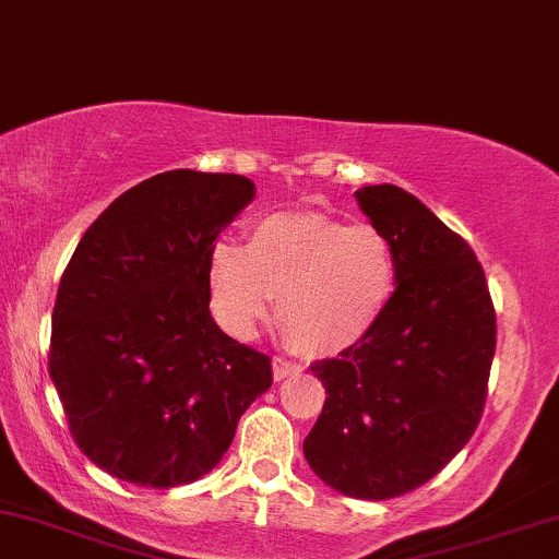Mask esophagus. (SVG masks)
Segmentation results:
<instances>
[{
    "label": "esophagus",
    "instance_id": "1",
    "mask_svg": "<svg viewBox=\"0 0 559 559\" xmlns=\"http://www.w3.org/2000/svg\"><path fill=\"white\" fill-rule=\"evenodd\" d=\"M301 370L299 362L286 360V357H273V378L275 381H284L288 376H297Z\"/></svg>",
    "mask_w": 559,
    "mask_h": 559
}]
</instances>
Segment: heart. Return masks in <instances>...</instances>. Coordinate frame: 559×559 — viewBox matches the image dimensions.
Instances as JSON below:
<instances>
[{
  "label": "heart",
  "mask_w": 559,
  "mask_h": 559,
  "mask_svg": "<svg viewBox=\"0 0 559 559\" xmlns=\"http://www.w3.org/2000/svg\"><path fill=\"white\" fill-rule=\"evenodd\" d=\"M396 288V254L383 230L318 213L260 217L247 247L217 241L207 258L210 307L236 338H252L278 297L286 338L307 355L360 344Z\"/></svg>",
  "instance_id": "heart-1"
}]
</instances>
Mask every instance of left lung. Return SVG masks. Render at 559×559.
<instances>
[{
	"instance_id": "8db88e82",
	"label": "left lung",
	"mask_w": 559,
	"mask_h": 559,
	"mask_svg": "<svg viewBox=\"0 0 559 559\" xmlns=\"http://www.w3.org/2000/svg\"><path fill=\"white\" fill-rule=\"evenodd\" d=\"M357 204L396 254V288L360 344L310 365L325 404L305 457L344 497H400L471 441L486 402L497 318L480 262L418 197L362 186Z\"/></svg>"
}]
</instances>
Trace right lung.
Listing matches in <instances>:
<instances>
[{
  "mask_svg": "<svg viewBox=\"0 0 559 559\" xmlns=\"http://www.w3.org/2000/svg\"><path fill=\"white\" fill-rule=\"evenodd\" d=\"M252 199L243 176L159 173L115 199L75 247L49 376L75 444L110 476L152 489L202 478L271 389V357L210 316V249Z\"/></svg>",
  "mask_w": 559,
  "mask_h": 559,
  "instance_id": "1",
  "label": "right lung"
}]
</instances>
